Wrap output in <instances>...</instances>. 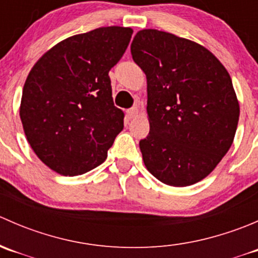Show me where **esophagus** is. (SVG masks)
<instances>
[{
    "label": "esophagus",
    "instance_id": "esophagus-1",
    "mask_svg": "<svg viewBox=\"0 0 258 258\" xmlns=\"http://www.w3.org/2000/svg\"><path fill=\"white\" fill-rule=\"evenodd\" d=\"M137 114H139V108L137 107H134V108H131V110L127 111V116H128L130 118H135Z\"/></svg>",
    "mask_w": 258,
    "mask_h": 258
}]
</instances>
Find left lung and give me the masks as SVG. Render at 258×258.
<instances>
[{"label":"left lung","instance_id":"obj_1","mask_svg":"<svg viewBox=\"0 0 258 258\" xmlns=\"http://www.w3.org/2000/svg\"><path fill=\"white\" fill-rule=\"evenodd\" d=\"M131 54L147 79L150 134L140 141L146 168L175 187L207 177L237 130L230 74L204 46L151 28L136 33Z\"/></svg>","mask_w":258,"mask_h":258}]
</instances>
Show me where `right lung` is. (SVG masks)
<instances>
[{
	"label": "right lung",
	"instance_id": "1",
	"mask_svg": "<svg viewBox=\"0 0 258 258\" xmlns=\"http://www.w3.org/2000/svg\"><path fill=\"white\" fill-rule=\"evenodd\" d=\"M132 33L130 27L110 26L71 36L49 48L28 74L20 106L23 131L54 172L77 176L100 166L123 130L108 72Z\"/></svg>",
	"mask_w": 258,
	"mask_h": 258
}]
</instances>
